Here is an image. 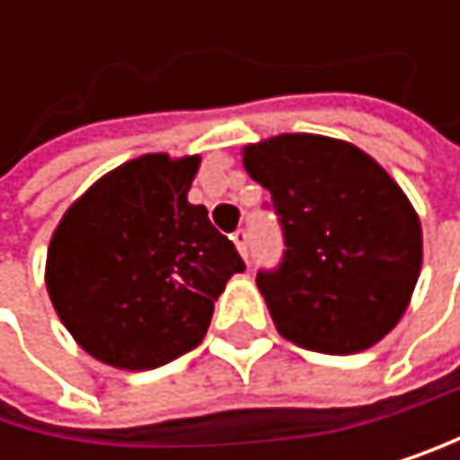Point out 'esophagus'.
Returning <instances> with one entry per match:
<instances>
[{"label": "esophagus", "mask_w": 460, "mask_h": 460, "mask_svg": "<svg viewBox=\"0 0 460 460\" xmlns=\"http://www.w3.org/2000/svg\"><path fill=\"white\" fill-rule=\"evenodd\" d=\"M232 240H234L237 251H240L243 256H248V232H245V228H237V232L232 234Z\"/></svg>", "instance_id": "34e87169"}]
</instances>
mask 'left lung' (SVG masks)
Instances as JSON below:
<instances>
[{"instance_id": "obj_1", "label": "left lung", "mask_w": 460, "mask_h": 460, "mask_svg": "<svg viewBox=\"0 0 460 460\" xmlns=\"http://www.w3.org/2000/svg\"><path fill=\"white\" fill-rule=\"evenodd\" d=\"M284 228L279 270L256 287L284 340L350 356L381 342L411 304L422 226L400 184L348 140L279 135L243 148Z\"/></svg>"}]
</instances>
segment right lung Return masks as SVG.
<instances>
[{"mask_svg": "<svg viewBox=\"0 0 460 460\" xmlns=\"http://www.w3.org/2000/svg\"><path fill=\"white\" fill-rule=\"evenodd\" d=\"M201 156L143 154L66 209L46 253V289L82 350L154 369L201 345L215 300L245 264L187 192Z\"/></svg>", "mask_w": 460, "mask_h": 460, "instance_id": "add662e5", "label": "right lung"}]
</instances>
